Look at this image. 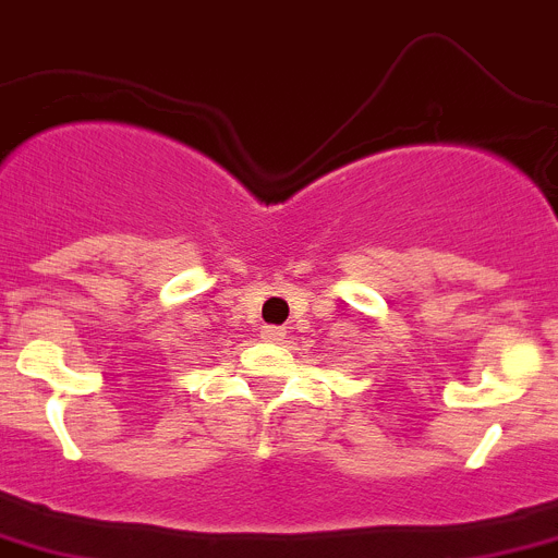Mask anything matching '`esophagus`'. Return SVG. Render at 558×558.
Masks as SVG:
<instances>
[{"mask_svg":"<svg viewBox=\"0 0 558 558\" xmlns=\"http://www.w3.org/2000/svg\"><path fill=\"white\" fill-rule=\"evenodd\" d=\"M284 336H288V330H284V327H274V325L262 327V338H265V341H276V344H279Z\"/></svg>","mask_w":558,"mask_h":558,"instance_id":"obj_1","label":"esophagus"}]
</instances>
